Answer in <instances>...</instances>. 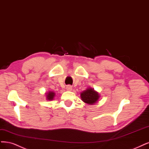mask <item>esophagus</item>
<instances>
[{
    "instance_id": "esophagus-1",
    "label": "esophagus",
    "mask_w": 149,
    "mask_h": 149,
    "mask_svg": "<svg viewBox=\"0 0 149 149\" xmlns=\"http://www.w3.org/2000/svg\"><path fill=\"white\" fill-rule=\"evenodd\" d=\"M72 89H73V88L70 85H68L66 87V89L67 91H71V90H72Z\"/></svg>"
}]
</instances>
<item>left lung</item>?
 <instances>
[{
    "label": "left lung",
    "instance_id": "1",
    "mask_svg": "<svg viewBox=\"0 0 149 149\" xmlns=\"http://www.w3.org/2000/svg\"><path fill=\"white\" fill-rule=\"evenodd\" d=\"M100 95L94 89L89 88L81 93V100L86 104L93 105L98 101Z\"/></svg>",
    "mask_w": 149,
    "mask_h": 149
}]
</instances>
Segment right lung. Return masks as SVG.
<instances>
[{
    "label": "right lung",
    "instance_id": "add662e5",
    "mask_svg": "<svg viewBox=\"0 0 149 149\" xmlns=\"http://www.w3.org/2000/svg\"><path fill=\"white\" fill-rule=\"evenodd\" d=\"M55 95V94L54 92L49 91V92H47V93L46 94V98H47V100H52L54 99Z\"/></svg>",
    "mask_w": 149,
    "mask_h": 149
}]
</instances>
